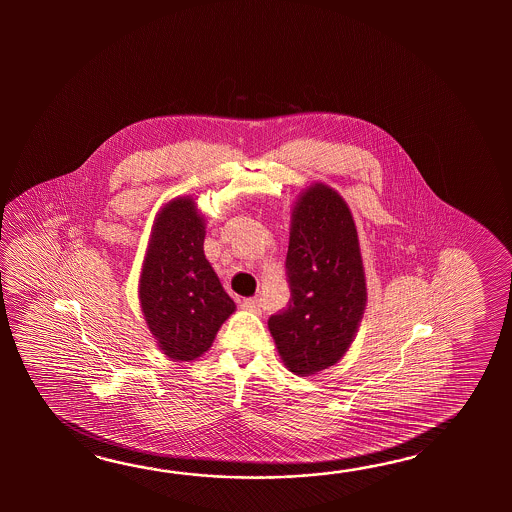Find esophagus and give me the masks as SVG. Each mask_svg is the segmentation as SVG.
Masks as SVG:
<instances>
[{
  "label": "esophagus",
  "mask_w": 512,
  "mask_h": 512,
  "mask_svg": "<svg viewBox=\"0 0 512 512\" xmlns=\"http://www.w3.org/2000/svg\"><path fill=\"white\" fill-rule=\"evenodd\" d=\"M241 307H243L245 311H251V313H261V304L258 298H245V300L241 302Z\"/></svg>",
  "instance_id": "esophagus-1"
}]
</instances>
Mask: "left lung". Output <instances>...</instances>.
Returning <instances> with one entry per match:
<instances>
[{
    "mask_svg": "<svg viewBox=\"0 0 512 512\" xmlns=\"http://www.w3.org/2000/svg\"><path fill=\"white\" fill-rule=\"evenodd\" d=\"M285 280L291 298L269 329L285 366L313 375L342 359L366 305L355 221L329 186H311L294 207Z\"/></svg>",
    "mask_w": 512,
    "mask_h": 512,
    "instance_id": "left-lung-1",
    "label": "left lung"
}]
</instances>
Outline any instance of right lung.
<instances>
[{
  "label": "right lung",
  "instance_id": "right-lung-1",
  "mask_svg": "<svg viewBox=\"0 0 512 512\" xmlns=\"http://www.w3.org/2000/svg\"><path fill=\"white\" fill-rule=\"evenodd\" d=\"M203 241L205 219L190 197H177L157 216L142 265V313L172 360L201 357L236 309L205 258Z\"/></svg>",
  "mask_w": 512,
  "mask_h": 512
}]
</instances>
